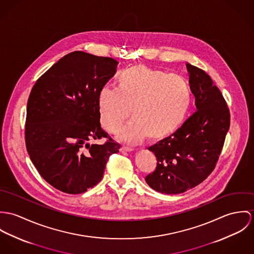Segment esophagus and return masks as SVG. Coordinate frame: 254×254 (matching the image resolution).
Masks as SVG:
<instances>
[{"instance_id":"esophagus-1","label":"esophagus","mask_w":254,"mask_h":254,"mask_svg":"<svg viewBox=\"0 0 254 254\" xmlns=\"http://www.w3.org/2000/svg\"><path fill=\"white\" fill-rule=\"evenodd\" d=\"M132 150H133V149H132L131 147H127V146H122L121 149H120L121 152H130V151H132Z\"/></svg>"}]
</instances>
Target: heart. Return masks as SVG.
<instances>
[{"label":"heart","mask_w":254,"mask_h":254,"mask_svg":"<svg viewBox=\"0 0 254 254\" xmlns=\"http://www.w3.org/2000/svg\"><path fill=\"white\" fill-rule=\"evenodd\" d=\"M116 85L100 88L97 108L101 126L112 133L131 111L133 119L119 132L122 140L164 139L179 128L190 108L191 87L177 74L134 65L119 73Z\"/></svg>","instance_id":"1"}]
</instances>
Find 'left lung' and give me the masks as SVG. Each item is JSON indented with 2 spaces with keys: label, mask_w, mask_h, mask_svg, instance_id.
Listing matches in <instances>:
<instances>
[{
  "label": "left lung",
  "mask_w": 254,
  "mask_h": 254,
  "mask_svg": "<svg viewBox=\"0 0 254 254\" xmlns=\"http://www.w3.org/2000/svg\"><path fill=\"white\" fill-rule=\"evenodd\" d=\"M197 111L169 137L150 146L157 168L145 177L163 194H180L201 183L215 168L230 127L225 99L201 69L186 64Z\"/></svg>",
  "instance_id": "left-lung-1"
}]
</instances>
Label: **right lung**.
Returning <instances> with one entry per match:
<instances>
[{"instance_id": "1", "label": "right lung", "mask_w": 254, "mask_h": 254, "mask_svg": "<svg viewBox=\"0 0 254 254\" xmlns=\"http://www.w3.org/2000/svg\"><path fill=\"white\" fill-rule=\"evenodd\" d=\"M111 57L73 52L59 59L33 86L27 102L25 142L41 176L67 194H81L103 177L121 145L99 122L97 96L116 73ZM102 137V145L87 143Z\"/></svg>"}]
</instances>
